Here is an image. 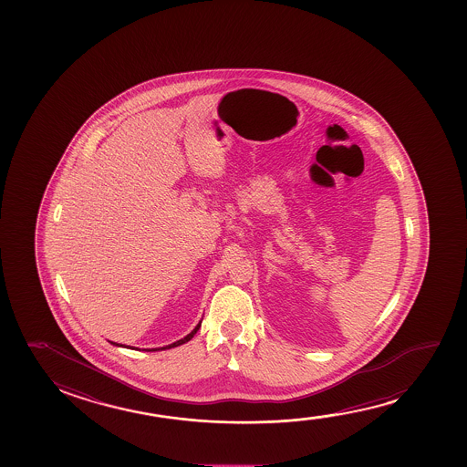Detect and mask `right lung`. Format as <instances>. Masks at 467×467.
I'll return each mask as SVG.
<instances>
[{"label":"right lung","instance_id":"right-lung-1","mask_svg":"<svg viewBox=\"0 0 467 467\" xmlns=\"http://www.w3.org/2000/svg\"><path fill=\"white\" fill-rule=\"evenodd\" d=\"M201 322H202V320H199L198 326L194 327V328L192 330V333H188L185 338L179 339V341H175V343H172V345L162 346V348H153V349H145V351H160V349L162 351V349H171V348H177V346L183 345V343L190 341V339H192V337L196 335V332L199 330V327H201ZM109 343H111L113 346H119V348H130V346H124L119 345V343H115V341H109ZM132 349H137V348H132Z\"/></svg>","mask_w":467,"mask_h":467}]
</instances>
